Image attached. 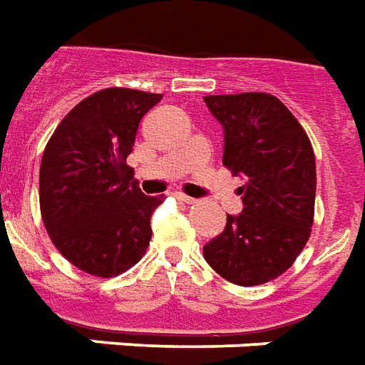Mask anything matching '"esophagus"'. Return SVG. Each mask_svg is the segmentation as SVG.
Segmentation results:
<instances>
[{
	"label": "esophagus",
	"instance_id": "obj_1",
	"mask_svg": "<svg viewBox=\"0 0 365 365\" xmlns=\"http://www.w3.org/2000/svg\"><path fill=\"white\" fill-rule=\"evenodd\" d=\"M175 199L180 201V203L183 205H191V203H195V199L190 195H183V193H175Z\"/></svg>",
	"mask_w": 365,
	"mask_h": 365
}]
</instances>
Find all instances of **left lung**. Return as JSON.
Masks as SVG:
<instances>
[{
    "label": "left lung",
    "instance_id": "left-lung-1",
    "mask_svg": "<svg viewBox=\"0 0 365 365\" xmlns=\"http://www.w3.org/2000/svg\"><path fill=\"white\" fill-rule=\"evenodd\" d=\"M224 128L222 164L245 178L244 209L203 247L222 279L265 284L288 271L309 240L315 212V155L306 131L277 96H205Z\"/></svg>",
    "mask_w": 365,
    "mask_h": 365
}]
</instances>
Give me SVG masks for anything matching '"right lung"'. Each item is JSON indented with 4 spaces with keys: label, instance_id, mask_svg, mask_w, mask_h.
Returning a JSON list of instances; mask_svg holds the SVG:
<instances>
[{
    "label": "right lung",
    "instance_id": "add662e5",
    "mask_svg": "<svg viewBox=\"0 0 365 365\" xmlns=\"http://www.w3.org/2000/svg\"><path fill=\"white\" fill-rule=\"evenodd\" d=\"M162 94L104 88L59 121L40 164V212L53 245L81 271L110 279L139 261L162 197L133 182L128 158L143 115Z\"/></svg>",
    "mask_w": 365,
    "mask_h": 365
}]
</instances>
